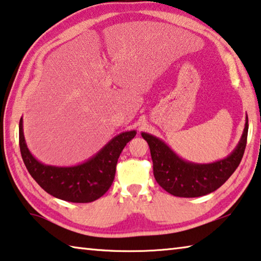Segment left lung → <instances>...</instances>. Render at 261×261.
Masks as SVG:
<instances>
[{"label": "left lung", "mask_w": 261, "mask_h": 261, "mask_svg": "<svg viewBox=\"0 0 261 261\" xmlns=\"http://www.w3.org/2000/svg\"><path fill=\"white\" fill-rule=\"evenodd\" d=\"M247 116L244 131L236 148L222 160L212 163H194L179 158L165 141L155 136L141 132L147 141L153 160V174L156 182L167 192L176 197L194 198L219 189L240 166L245 151Z\"/></svg>", "instance_id": "left-lung-1"}]
</instances>
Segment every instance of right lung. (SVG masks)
Instances as JSON below:
<instances>
[{"label": "right lung", "instance_id": "obj_1", "mask_svg": "<svg viewBox=\"0 0 261 261\" xmlns=\"http://www.w3.org/2000/svg\"><path fill=\"white\" fill-rule=\"evenodd\" d=\"M137 131H125L106 144L87 161L71 167H57L41 163L26 145L23 117L19 121V147L30 175L47 193L70 202H91L99 199L112 187L117 160L123 148Z\"/></svg>", "mask_w": 261, "mask_h": 261}]
</instances>
